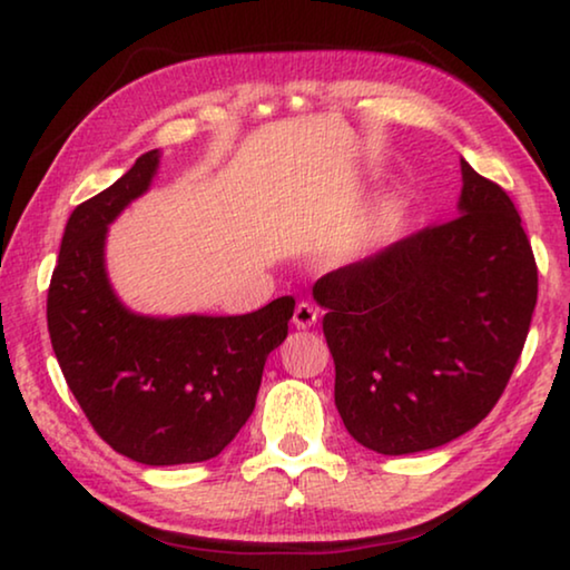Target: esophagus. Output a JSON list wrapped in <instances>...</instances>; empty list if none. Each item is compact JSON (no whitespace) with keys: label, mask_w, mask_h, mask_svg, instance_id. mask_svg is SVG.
<instances>
[{"label":"esophagus","mask_w":570,"mask_h":570,"mask_svg":"<svg viewBox=\"0 0 570 570\" xmlns=\"http://www.w3.org/2000/svg\"><path fill=\"white\" fill-rule=\"evenodd\" d=\"M317 317H320V309L315 307V304L299 302V304H296V309H294V327H299V331H307V327L317 323Z\"/></svg>","instance_id":"34e87169"}]
</instances>
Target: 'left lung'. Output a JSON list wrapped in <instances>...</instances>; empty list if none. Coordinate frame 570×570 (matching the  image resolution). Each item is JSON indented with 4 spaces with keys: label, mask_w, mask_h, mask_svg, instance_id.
I'll return each instance as SVG.
<instances>
[{
    "label": "left lung",
    "mask_w": 570,
    "mask_h": 570,
    "mask_svg": "<svg viewBox=\"0 0 570 570\" xmlns=\"http://www.w3.org/2000/svg\"><path fill=\"white\" fill-rule=\"evenodd\" d=\"M454 219L331 271L325 307L335 407L380 454H413L475 429L522 356L537 266L507 190L460 159Z\"/></svg>",
    "instance_id": "obj_1"
}]
</instances>
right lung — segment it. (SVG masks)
Listing matches in <instances>:
<instances>
[{
  "instance_id": "1",
  "label": "right lung",
  "mask_w": 570,
  "mask_h": 570,
  "mask_svg": "<svg viewBox=\"0 0 570 570\" xmlns=\"http://www.w3.org/2000/svg\"><path fill=\"white\" fill-rule=\"evenodd\" d=\"M159 149L71 212L48 286L53 354L87 421L118 454L163 468L212 460L250 419L292 296L247 315H136L106 271L108 227L147 194Z\"/></svg>"
}]
</instances>
